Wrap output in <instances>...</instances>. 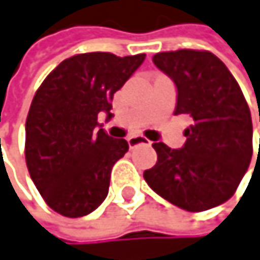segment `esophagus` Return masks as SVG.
<instances>
[{
	"label": "esophagus",
	"instance_id": "esophagus-1",
	"mask_svg": "<svg viewBox=\"0 0 260 260\" xmlns=\"http://www.w3.org/2000/svg\"><path fill=\"white\" fill-rule=\"evenodd\" d=\"M127 143H129V146H131V148H134L137 145H149L151 142H149L143 136H131V137H127Z\"/></svg>",
	"mask_w": 260,
	"mask_h": 260
}]
</instances>
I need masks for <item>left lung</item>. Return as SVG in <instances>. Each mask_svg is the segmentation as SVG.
<instances>
[{
	"mask_svg": "<svg viewBox=\"0 0 260 260\" xmlns=\"http://www.w3.org/2000/svg\"><path fill=\"white\" fill-rule=\"evenodd\" d=\"M153 62L176 85L175 115H188L192 124L181 149L153 143L157 162L143 178L157 195L188 212L220 206L237 190L253 156L246 100L226 65L209 51H165Z\"/></svg>",
	"mask_w": 260,
	"mask_h": 260,
	"instance_id": "left-lung-1",
	"label": "left lung"
}]
</instances>
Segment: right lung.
<instances>
[{"label": "right lung", "instance_id": "add662e5", "mask_svg": "<svg viewBox=\"0 0 260 260\" xmlns=\"http://www.w3.org/2000/svg\"><path fill=\"white\" fill-rule=\"evenodd\" d=\"M145 54H76L49 73L29 107L24 156L45 203L70 218L93 212L106 200L124 139L98 129V114L111 117L114 93L142 65Z\"/></svg>", "mask_w": 260, "mask_h": 260}]
</instances>
